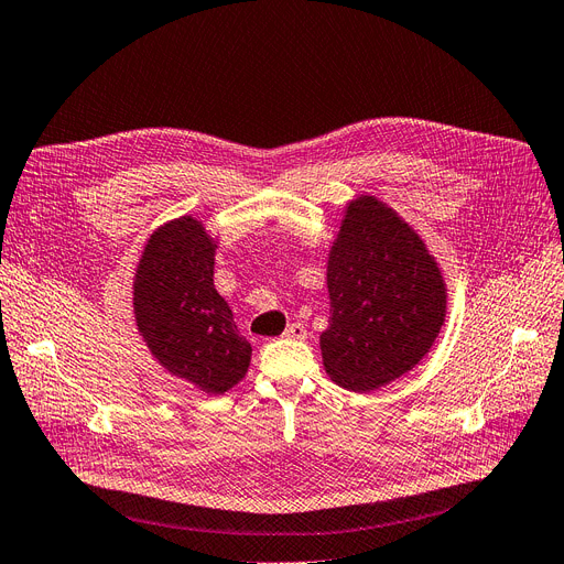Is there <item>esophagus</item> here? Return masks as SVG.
Returning a JSON list of instances; mask_svg holds the SVG:
<instances>
[{
    "mask_svg": "<svg viewBox=\"0 0 564 564\" xmlns=\"http://www.w3.org/2000/svg\"><path fill=\"white\" fill-rule=\"evenodd\" d=\"M285 339H304L306 337V327L302 323H290L283 332Z\"/></svg>",
    "mask_w": 564,
    "mask_h": 564,
    "instance_id": "obj_1",
    "label": "esophagus"
}]
</instances>
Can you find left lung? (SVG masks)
<instances>
[{
    "label": "left lung",
    "mask_w": 564,
    "mask_h": 564,
    "mask_svg": "<svg viewBox=\"0 0 564 564\" xmlns=\"http://www.w3.org/2000/svg\"><path fill=\"white\" fill-rule=\"evenodd\" d=\"M325 371L352 392L377 390L419 365L446 318V283L423 239L377 197L346 206L327 260Z\"/></svg>",
    "instance_id": "obj_1"
}]
</instances>
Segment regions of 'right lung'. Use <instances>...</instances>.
I'll return each instance as SVG.
<instances>
[{
	"label": "right lung",
	"mask_w": 564,
	"mask_h": 564,
	"mask_svg": "<svg viewBox=\"0 0 564 564\" xmlns=\"http://www.w3.org/2000/svg\"><path fill=\"white\" fill-rule=\"evenodd\" d=\"M214 256L216 241L193 216L158 227L137 267L134 316L166 371L223 394L246 377L253 348L214 285Z\"/></svg>",
	"instance_id": "add662e5"
}]
</instances>
